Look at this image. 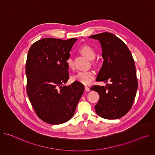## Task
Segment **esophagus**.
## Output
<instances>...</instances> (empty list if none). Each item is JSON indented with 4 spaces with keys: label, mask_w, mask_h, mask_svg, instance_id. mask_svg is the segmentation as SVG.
Instances as JSON below:
<instances>
[{
    "label": "esophagus",
    "mask_w": 155,
    "mask_h": 155,
    "mask_svg": "<svg viewBox=\"0 0 155 155\" xmlns=\"http://www.w3.org/2000/svg\"><path fill=\"white\" fill-rule=\"evenodd\" d=\"M84 90L86 92H89L90 91V89L89 87H87V86H84Z\"/></svg>",
    "instance_id": "34e87169"
}]
</instances>
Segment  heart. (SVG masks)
Returning a JSON list of instances; mask_svg holds the SVG:
<instances>
[{
    "label": "heart",
    "instance_id": "1",
    "mask_svg": "<svg viewBox=\"0 0 155 155\" xmlns=\"http://www.w3.org/2000/svg\"><path fill=\"white\" fill-rule=\"evenodd\" d=\"M80 52L86 56L87 59L92 60L96 57V51L90 45H85L82 46L80 50ZM66 64H67L68 68L70 69L74 68V61L71 58H69L67 61H66ZM95 74L93 71H80L78 72L77 74H75L73 77V79L75 81H79L84 84H89L94 78Z\"/></svg>",
    "mask_w": 155,
    "mask_h": 155
}]
</instances>
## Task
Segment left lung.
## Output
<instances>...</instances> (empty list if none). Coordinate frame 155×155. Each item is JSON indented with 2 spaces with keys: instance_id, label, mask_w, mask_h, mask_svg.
<instances>
[{
  "instance_id": "8db88e82",
  "label": "left lung",
  "mask_w": 155,
  "mask_h": 155,
  "mask_svg": "<svg viewBox=\"0 0 155 155\" xmlns=\"http://www.w3.org/2000/svg\"><path fill=\"white\" fill-rule=\"evenodd\" d=\"M89 38L98 40L102 48L104 61L96 81L110 82L105 86L94 85L90 88L100 96L96 112L105 119H118L130 110L137 90L133 57L126 44L112 33L103 32Z\"/></svg>"
}]
</instances>
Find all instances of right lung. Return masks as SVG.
I'll return each instance as SVG.
<instances>
[{"mask_svg": "<svg viewBox=\"0 0 155 155\" xmlns=\"http://www.w3.org/2000/svg\"><path fill=\"white\" fill-rule=\"evenodd\" d=\"M77 38H45L29 50L26 64V91L37 117L47 123L59 124L73 117L84 92L75 81L66 86L69 68L66 61Z\"/></svg>", "mask_w": 155, "mask_h": 155, "instance_id": "add662e5", "label": "right lung"}]
</instances>
